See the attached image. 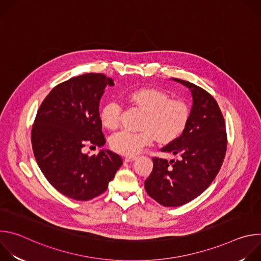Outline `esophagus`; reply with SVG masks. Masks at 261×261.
I'll list each match as a JSON object with an SVG mask.
<instances>
[{
  "instance_id": "obj_1",
  "label": "esophagus",
  "mask_w": 261,
  "mask_h": 261,
  "mask_svg": "<svg viewBox=\"0 0 261 261\" xmlns=\"http://www.w3.org/2000/svg\"><path fill=\"white\" fill-rule=\"evenodd\" d=\"M136 156H129V157H126L125 158V162H132L134 160H136Z\"/></svg>"
}]
</instances>
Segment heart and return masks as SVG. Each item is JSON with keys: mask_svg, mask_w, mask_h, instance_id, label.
<instances>
[{"mask_svg": "<svg viewBox=\"0 0 261 261\" xmlns=\"http://www.w3.org/2000/svg\"><path fill=\"white\" fill-rule=\"evenodd\" d=\"M127 99L144 111L140 131L120 130L111 135L109 142L113 150L133 156L150 144L154 135L159 141L167 142L181 134L188 123L190 110L179 100H170L168 95L156 89L141 88L130 92ZM122 106L116 101L107 102L101 109L100 119L104 127L115 129L121 118Z\"/></svg>", "mask_w": 261, "mask_h": 261, "instance_id": "obj_1", "label": "heart"}]
</instances>
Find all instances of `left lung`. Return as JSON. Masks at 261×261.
I'll use <instances>...</instances> for the list:
<instances>
[{"mask_svg":"<svg viewBox=\"0 0 261 261\" xmlns=\"http://www.w3.org/2000/svg\"><path fill=\"white\" fill-rule=\"evenodd\" d=\"M172 80L190 90L193 104L181 135L161 148L179 159L153 158L144 180L146 193L163 206H179L200 195L218 174L227 148L224 118L214 97L192 83Z\"/></svg>","mask_w":261,"mask_h":261,"instance_id":"8db88e82","label":"left lung"}]
</instances>
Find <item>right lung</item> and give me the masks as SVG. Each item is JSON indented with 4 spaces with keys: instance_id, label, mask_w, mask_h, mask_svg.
<instances>
[{
    "instance_id": "right-lung-1",
    "label": "right lung",
    "mask_w": 261,
    "mask_h": 261,
    "mask_svg": "<svg viewBox=\"0 0 261 261\" xmlns=\"http://www.w3.org/2000/svg\"><path fill=\"white\" fill-rule=\"evenodd\" d=\"M115 86L101 73L72 77L43 100L32 128L37 164L46 179L65 196L87 201L102 194L122 166V158L109 150L89 156L87 143L105 144L99 113L104 89Z\"/></svg>"
}]
</instances>
